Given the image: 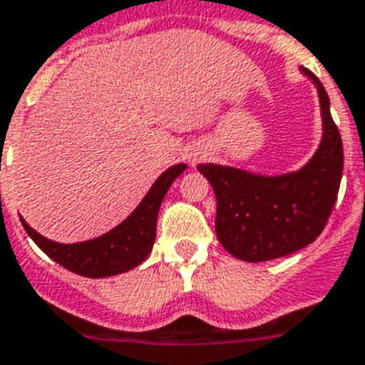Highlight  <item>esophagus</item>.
I'll return each instance as SVG.
<instances>
[{"label": "esophagus", "instance_id": "obj_1", "mask_svg": "<svg viewBox=\"0 0 365 365\" xmlns=\"http://www.w3.org/2000/svg\"><path fill=\"white\" fill-rule=\"evenodd\" d=\"M202 157H205V155L199 153V151H197V153H191V155H189V159H191V163H193V165H197L199 160H202Z\"/></svg>", "mask_w": 365, "mask_h": 365}]
</instances>
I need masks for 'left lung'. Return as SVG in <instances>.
Masks as SVG:
<instances>
[{
  "mask_svg": "<svg viewBox=\"0 0 365 365\" xmlns=\"http://www.w3.org/2000/svg\"><path fill=\"white\" fill-rule=\"evenodd\" d=\"M303 71L318 88L324 138L299 172L265 178L229 166H197L216 193L217 240L239 259L269 261L305 248L322 233L337 200L343 176L339 128L322 83L307 68Z\"/></svg>",
  "mask_w": 365,
  "mask_h": 365,
  "instance_id": "8db88e82",
  "label": "left lung"
}]
</instances>
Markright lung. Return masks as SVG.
<instances>
[{
    "instance_id": "1",
    "label": "right lung",
    "mask_w": 365,
    "mask_h": 365,
    "mask_svg": "<svg viewBox=\"0 0 365 365\" xmlns=\"http://www.w3.org/2000/svg\"><path fill=\"white\" fill-rule=\"evenodd\" d=\"M187 166L176 165L163 172L159 180L149 189V193L138 205V208L113 231L98 239L77 244H58L45 239L20 220L31 240L58 265L68 271L88 278L113 277L119 272L130 271L149 255L155 242L157 214L166 191Z\"/></svg>"
}]
</instances>
